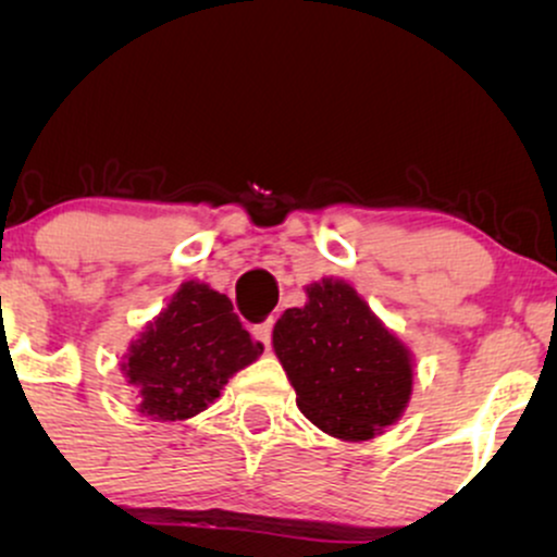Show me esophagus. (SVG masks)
I'll use <instances>...</instances> for the list:
<instances>
[{
	"label": "esophagus",
	"instance_id": "34e87169",
	"mask_svg": "<svg viewBox=\"0 0 557 557\" xmlns=\"http://www.w3.org/2000/svg\"><path fill=\"white\" fill-rule=\"evenodd\" d=\"M251 335H253V341H259L261 345H264V348H270V343H272V319H267V322L257 324V327L251 330Z\"/></svg>",
	"mask_w": 557,
	"mask_h": 557
}]
</instances>
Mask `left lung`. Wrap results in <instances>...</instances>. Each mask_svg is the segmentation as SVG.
Instances as JSON below:
<instances>
[{"label":"left lung","instance_id":"left-lung-1","mask_svg":"<svg viewBox=\"0 0 557 557\" xmlns=\"http://www.w3.org/2000/svg\"><path fill=\"white\" fill-rule=\"evenodd\" d=\"M306 296L272 330L300 413L337 440H372L411 400V350L345 280L322 277L306 285Z\"/></svg>","mask_w":557,"mask_h":557}]
</instances>
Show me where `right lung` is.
I'll use <instances>...</instances> for the list:
<instances>
[{
    "label": "right lung",
    "instance_id": "add662e5",
    "mask_svg": "<svg viewBox=\"0 0 557 557\" xmlns=\"http://www.w3.org/2000/svg\"><path fill=\"white\" fill-rule=\"evenodd\" d=\"M264 345L243 330L227 296L188 280L168 309L127 348L123 374L138 387V411L157 421H183L220 398L227 380L253 363Z\"/></svg>",
    "mask_w": 557,
    "mask_h": 557
}]
</instances>
